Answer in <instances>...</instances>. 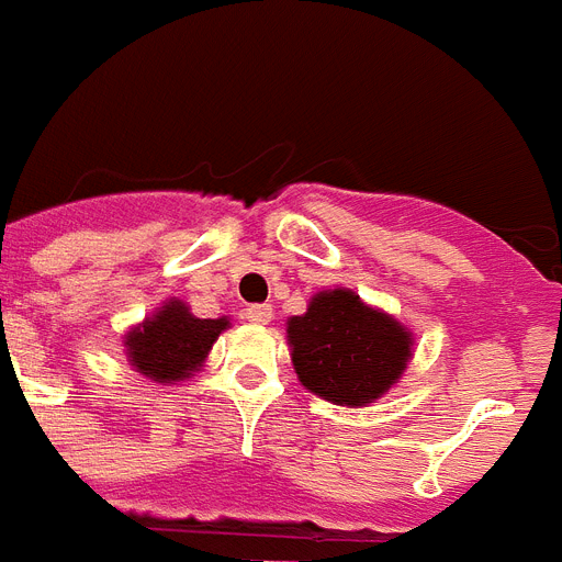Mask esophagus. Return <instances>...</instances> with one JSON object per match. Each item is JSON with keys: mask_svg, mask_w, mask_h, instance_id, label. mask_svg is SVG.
Segmentation results:
<instances>
[{"mask_svg": "<svg viewBox=\"0 0 562 562\" xmlns=\"http://www.w3.org/2000/svg\"><path fill=\"white\" fill-rule=\"evenodd\" d=\"M247 318L252 324H270L272 322V307H270V304H252V307H247Z\"/></svg>", "mask_w": 562, "mask_h": 562, "instance_id": "34e87169", "label": "esophagus"}]
</instances>
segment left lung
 Wrapping results in <instances>:
<instances>
[{
    "mask_svg": "<svg viewBox=\"0 0 562 562\" xmlns=\"http://www.w3.org/2000/svg\"><path fill=\"white\" fill-rule=\"evenodd\" d=\"M299 382L341 407H368L396 387L414 359V333L347 286L315 292L307 313L286 318Z\"/></svg>",
    "mask_w": 562,
    "mask_h": 562,
    "instance_id": "left-lung-1",
    "label": "left lung"
}]
</instances>
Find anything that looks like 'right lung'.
Listing matches in <instances>:
<instances>
[{"label": "right lung", "instance_id": "right-lung-1", "mask_svg": "<svg viewBox=\"0 0 562 562\" xmlns=\"http://www.w3.org/2000/svg\"><path fill=\"white\" fill-rule=\"evenodd\" d=\"M229 318H198L187 301L166 299L164 304L128 327L123 336L125 359L134 373L155 384L192 379L203 368L217 336L229 330Z\"/></svg>", "mask_w": 562, "mask_h": 562}]
</instances>
